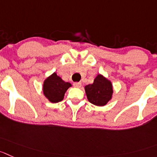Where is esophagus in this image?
<instances>
[{
	"label": "esophagus",
	"mask_w": 157,
	"mask_h": 157,
	"mask_svg": "<svg viewBox=\"0 0 157 157\" xmlns=\"http://www.w3.org/2000/svg\"><path fill=\"white\" fill-rule=\"evenodd\" d=\"M74 86L76 88H80L82 86V83L81 82H74Z\"/></svg>",
	"instance_id": "obj_1"
}]
</instances>
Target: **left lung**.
<instances>
[{
	"mask_svg": "<svg viewBox=\"0 0 157 157\" xmlns=\"http://www.w3.org/2000/svg\"><path fill=\"white\" fill-rule=\"evenodd\" d=\"M85 90L89 102L98 106L106 105L113 93L111 82L100 74L95 77L92 84L85 86Z\"/></svg>",
	"mask_w": 157,
	"mask_h": 157,
	"instance_id": "obj_1",
	"label": "left lung"
}]
</instances>
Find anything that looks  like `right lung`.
<instances>
[{"mask_svg":"<svg viewBox=\"0 0 157 157\" xmlns=\"http://www.w3.org/2000/svg\"><path fill=\"white\" fill-rule=\"evenodd\" d=\"M71 86V83L63 81L62 78L54 72L44 81L43 92L48 101L57 103L63 100L65 92Z\"/></svg>","mask_w":157,"mask_h":157,"instance_id":"1","label":"right lung"}]
</instances>
